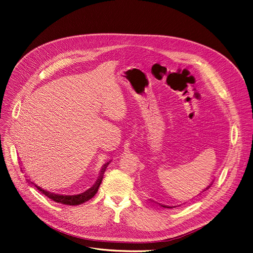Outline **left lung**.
I'll return each instance as SVG.
<instances>
[{
  "label": "left lung",
  "mask_w": 253,
  "mask_h": 253,
  "mask_svg": "<svg viewBox=\"0 0 253 253\" xmlns=\"http://www.w3.org/2000/svg\"><path fill=\"white\" fill-rule=\"evenodd\" d=\"M209 187H210V186H208L206 189H208ZM160 205H161V204H160ZM161 206H162V207H164V208H173L172 206H166V205H161Z\"/></svg>",
  "instance_id": "obj_1"
}]
</instances>
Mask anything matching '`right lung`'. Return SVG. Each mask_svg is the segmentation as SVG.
Returning a JSON list of instances; mask_svg holds the SVG:
<instances>
[{
    "instance_id": "1",
    "label": "right lung",
    "mask_w": 253,
    "mask_h": 253,
    "mask_svg": "<svg viewBox=\"0 0 253 253\" xmlns=\"http://www.w3.org/2000/svg\"><path fill=\"white\" fill-rule=\"evenodd\" d=\"M109 163H106L102 170H101V174L97 180V182L95 183V185H93V187H91L90 189H88L87 191L81 193V194H77V195H61V194H57V193H53V192H50V191H47L43 188H41L40 186L36 185L35 183L31 182L32 184H34L36 186V188H37L39 191H41L44 195H46L47 197H49L50 199H52L53 201L57 202V203H62V204H65V205H79V204H82L88 200H90L98 191L99 189V186L102 182V178H103V174H104V171L107 167V165Z\"/></svg>"
}]
</instances>
